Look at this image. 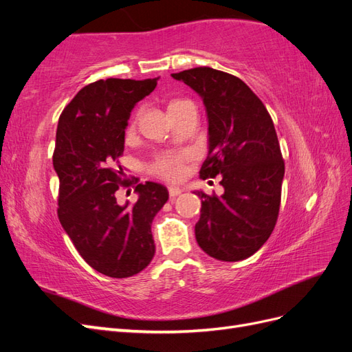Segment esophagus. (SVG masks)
Masks as SVG:
<instances>
[{
  "label": "esophagus",
  "instance_id": "obj_1",
  "mask_svg": "<svg viewBox=\"0 0 352 352\" xmlns=\"http://www.w3.org/2000/svg\"><path fill=\"white\" fill-rule=\"evenodd\" d=\"M182 192H184V189H180L177 186H168V195H170V198H175V197L182 194Z\"/></svg>",
  "mask_w": 352,
  "mask_h": 352
}]
</instances>
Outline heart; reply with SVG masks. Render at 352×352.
I'll use <instances>...</instances> for the list:
<instances>
[{"instance_id":"obj_1","label":"heart","mask_w":352,"mask_h":352,"mask_svg":"<svg viewBox=\"0 0 352 352\" xmlns=\"http://www.w3.org/2000/svg\"><path fill=\"white\" fill-rule=\"evenodd\" d=\"M188 102L184 100H175L168 104L167 110H172L177 105ZM135 124H136V117H133V120L127 126V135H132L135 131ZM188 153L184 151H167L155 157L154 162L150 166V172L164 179L167 182H177V180L182 179L185 176V164L188 162Z\"/></svg>"}]
</instances>
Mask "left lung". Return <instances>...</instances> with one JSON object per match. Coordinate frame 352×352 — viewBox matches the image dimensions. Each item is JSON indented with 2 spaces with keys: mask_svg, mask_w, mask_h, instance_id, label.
Returning <instances> with one entry per match:
<instances>
[{
  "mask_svg": "<svg viewBox=\"0 0 352 352\" xmlns=\"http://www.w3.org/2000/svg\"><path fill=\"white\" fill-rule=\"evenodd\" d=\"M206 105L208 155L199 177L221 176V197L198 190L195 238L210 257L241 261L269 239L279 216L285 162L272 117L247 83L226 72L195 67L173 73Z\"/></svg>",
  "mask_w": 352,
  "mask_h": 352,
  "instance_id": "1",
  "label": "left lung"
}]
</instances>
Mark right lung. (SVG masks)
<instances>
[{
  "label": "right lung",
  "instance_id": "obj_1",
  "mask_svg": "<svg viewBox=\"0 0 352 352\" xmlns=\"http://www.w3.org/2000/svg\"><path fill=\"white\" fill-rule=\"evenodd\" d=\"M157 79L89 83L58 119L52 154L60 180L58 220L80 257L116 279L129 278L151 263V225L168 199L163 185L126 180L120 164L131 111L155 89ZM129 186L138 201L119 206L116 190Z\"/></svg>",
  "mask_w": 352,
  "mask_h": 352
}]
</instances>
